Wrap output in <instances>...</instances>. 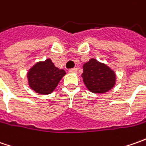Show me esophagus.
<instances>
[{"label": "esophagus", "mask_w": 146, "mask_h": 146, "mask_svg": "<svg viewBox=\"0 0 146 146\" xmlns=\"http://www.w3.org/2000/svg\"><path fill=\"white\" fill-rule=\"evenodd\" d=\"M76 71H77V68H76V67L71 68V69H69V72H70V73H76Z\"/></svg>", "instance_id": "1"}]
</instances>
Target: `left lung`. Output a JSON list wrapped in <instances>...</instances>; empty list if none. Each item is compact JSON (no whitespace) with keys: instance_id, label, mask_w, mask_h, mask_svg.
<instances>
[{"instance_id":"left-lung-1","label":"left lung","mask_w":146,"mask_h":146,"mask_svg":"<svg viewBox=\"0 0 146 146\" xmlns=\"http://www.w3.org/2000/svg\"><path fill=\"white\" fill-rule=\"evenodd\" d=\"M83 68V80L92 93H106L114 87L115 74L106 65L92 58L84 65Z\"/></svg>"}]
</instances>
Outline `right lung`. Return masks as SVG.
I'll return each mask as SVG.
<instances>
[{
  "mask_svg": "<svg viewBox=\"0 0 146 146\" xmlns=\"http://www.w3.org/2000/svg\"><path fill=\"white\" fill-rule=\"evenodd\" d=\"M64 70H60L52 62L51 59L35 65L27 73L29 85L40 94H49L65 76Z\"/></svg>",
  "mask_w": 146,
  "mask_h": 146,
  "instance_id": "1",
  "label": "right lung"
}]
</instances>
